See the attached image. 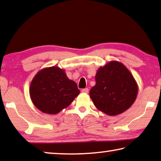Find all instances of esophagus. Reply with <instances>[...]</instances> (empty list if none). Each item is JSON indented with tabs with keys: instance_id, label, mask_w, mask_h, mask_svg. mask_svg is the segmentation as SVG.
Here are the masks:
<instances>
[{
	"instance_id": "34e87169",
	"label": "esophagus",
	"mask_w": 161,
	"mask_h": 161,
	"mask_svg": "<svg viewBox=\"0 0 161 161\" xmlns=\"http://www.w3.org/2000/svg\"><path fill=\"white\" fill-rule=\"evenodd\" d=\"M81 92L84 93H89V89H88V88L83 89L82 90H81Z\"/></svg>"
}]
</instances>
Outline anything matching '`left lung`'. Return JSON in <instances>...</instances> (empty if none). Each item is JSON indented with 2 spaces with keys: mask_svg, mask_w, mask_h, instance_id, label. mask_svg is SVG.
Listing matches in <instances>:
<instances>
[{
  "mask_svg": "<svg viewBox=\"0 0 161 161\" xmlns=\"http://www.w3.org/2000/svg\"><path fill=\"white\" fill-rule=\"evenodd\" d=\"M95 80L89 95L94 106L103 113L111 116L119 115L135 101L138 86L122 63L114 60L101 67Z\"/></svg>",
  "mask_w": 161,
  "mask_h": 161,
  "instance_id": "obj_1",
  "label": "left lung"
}]
</instances>
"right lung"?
<instances>
[{"mask_svg": "<svg viewBox=\"0 0 161 161\" xmlns=\"http://www.w3.org/2000/svg\"><path fill=\"white\" fill-rule=\"evenodd\" d=\"M74 81L58 67L42 69L34 76L30 87L32 103L46 114H57L70 105L80 94Z\"/></svg>", "mask_w": 161, "mask_h": 161, "instance_id": "1", "label": "right lung"}]
</instances>
